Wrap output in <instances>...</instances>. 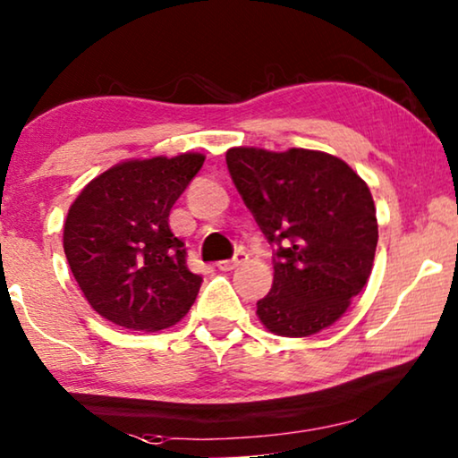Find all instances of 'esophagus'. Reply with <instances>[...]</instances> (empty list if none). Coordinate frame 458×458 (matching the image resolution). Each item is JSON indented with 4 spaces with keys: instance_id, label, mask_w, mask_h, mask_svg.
<instances>
[{
    "instance_id": "esophagus-1",
    "label": "esophagus",
    "mask_w": 458,
    "mask_h": 458,
    "mask_svg": "<svg viewBox=\"0 0 458 458\" xmlns=\"http://www.w3.org/2000/svg\"><path fill=\"white\" fill-rule=\"evenodd\" d=\"M249 257L244 250H238V253L232 257V259H226V261H217V267L222 269V272H232V269H236L238 266H242L244 261H247Z\"/></svg>"
}]
</instances>
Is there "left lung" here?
<instances>
[{"label":"left lung","mask_w":458,"mask_h":458,"mask_svg":"<svg viewBox=\"0 0 458 458\" xmlns=\"http://www.w3.org/2000/svg\"><path fill=\"white\" fill-rule=\"evenodd\" d=\"M232 182L269 244L274 284L257 318L286 338L332 326L369 280L376 205L365 180L324 151L257 147L226 151Z\"/></svg>","instance_id":"8db88e82"}]
</instances>
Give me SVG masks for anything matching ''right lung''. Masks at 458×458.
Returning <instances> with one entry per match:
<instances>
[{"mask_svg":"<svg viewBox=\"0 0 458 458\" xmlns=\"http://www.w3.org/2000/svg\"><path fill=\"white\" fill-rule=\"evenodd\" d=\"M205 156L128 159L93 178L70 205L64 253L95 311L128 330L157 332L189 313L203 278L186 266L170 211Z\"/></svg>","mask_w":458,"mask_h":458,"instance_id":"add662e5","label":"right lung"}]
</instances>
